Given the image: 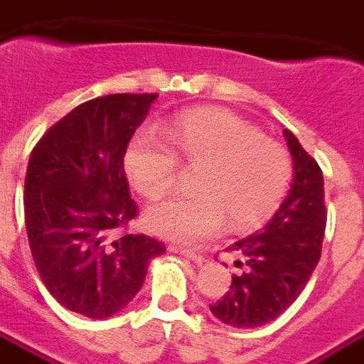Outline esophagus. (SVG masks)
I'll return each mask as SVG.
<instances>
[{"label":"esophagus","instance_id":"esophagus-1","mask_svg":"<svg viewBox=\"0 0 364 364\" xmlns=\"http://www.w3.org/2000/svg\"><path fill=\"white\" fill-rule=\"evenodd\" d=\"M168 250H170L171 254H177V256H183L187 257V259H191V262L198 263L200 265L202 262H204V257L198 254V252H194V250H188V248H183V246H176V244H171V246H168Z\"/></svg>","mask_w":364,"mask_h":364}]
</instances>
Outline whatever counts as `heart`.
<instances>
[{
	"mask_svg": "<svg viewBox=\"0 0 364 364\" xmlns=\"http://www.w3.org/2000/svg\"><path fill=\"white\" fill-rule=\"evenodd\" d=\"M176 155L152 133L133 137L124 156L129 181L146 198H160L173 187L177 156L188 168H202L198 196H173L146 212V227L179 244H198L225 225L244 229L262 223L279 208L292 177L288 152L263 139L238 116L200 108L177 118L166 132Z\"/></svg>",
	"mask_w": 364,
	"mask_h": 364,
	"instance_id": "heart-1",
	"label": "heart"
}]
</instances>
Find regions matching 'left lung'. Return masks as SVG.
Returning <instances> with one entry per match:
<instances>
[{"instance_id": "obj_1", "label": "left lung", "mask_w": 364, "mask_h": 364, "mask_svg": "<svg viewBox=\"0 0 364 364\" xmlns=\"http://www.w3.org/2000/svg\"><path fill=\"white\" fill-rule=\"evenodd\" d=\"M292 154L288 196L259 232L240 238L237 252L244 271L232 274L229 292L210 305L213 317L237 328L271 323L296 301L315 271L326 227L323 171L292 132L282 129Z\"/></svg>"}]
</instances>
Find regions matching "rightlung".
Wrapping results in <instances>:
<instances>
[{"label":"right lung","instance_id":"1","mask_svg":"<svg viewBox=\"0 0 364 364\" xmlns=\"http://www.w3.org/2000/svg\"><path fill=\"white\" fill-rule=\"evenodd\" d=\"M154 93L83 102L38 141L24 181V218L41 281L63 307L87 318L120 313L162 256L145 235L114 238L137 215L124 156Z\"/></svg>","mask_w":364,"mask_h":364}]
</instances>
